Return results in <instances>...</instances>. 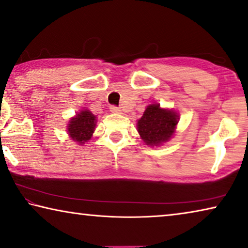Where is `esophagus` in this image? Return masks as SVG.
Wrapping results in <instances>:
<instances>
[{
  "label": "esophagus",
  "mask_w": 248,
  "mask_h": 248,
  "mask_svg": "<svg viewBox=\"0 0 248 248\" xmlns=\"http://www.w3.org/2000/svg\"><path fill=\"white\" fill-rule=\"evenodd\" d=\"M109 111L112 113H121V108H117L116 105H111V107H109Z\"/></svg>",
  "instance_id": "34e87169"
}]
</instances>
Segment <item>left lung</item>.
I'll return each instance as SVG.
<instances>
[{
  "mask_svg": "<svg viewBox=\"0 0 248 248\" xmlns=\"http://www.w3.org/2000/svg\"><path fill=\"white\" fill-rule=\"evenodd\" d=\"M177 123L178 115L173 111L152 104L146 108L141 119L137 122V129L146 144L157 146L172 136Z\"/></svg>",
  "mask_w": 248,
  "mask_h": 248,
  "instance_id": "1",
  "label": "left lung"
}]
</instances>
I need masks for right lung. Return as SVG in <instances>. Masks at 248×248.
I'll use <instances>...</instances> for the list:
<instances>
[{
    "mask_svg": "<svg viewBox=\"0 0 248 248\" xmlns=\"http://www.w3.org/2000/svg\"><path fill=\"white\" fill-rule=\"evenodd\" d=\"M95 116L89 111L82 109L78 115L71 119L68 126V133L74 140L83 144L91 139L95 127Z\"/></svg>",
    "mask_w": 248,
    "mask_h": 248,
    "instance_id": "1",
    "label": "right lung"
}]
</instances>
